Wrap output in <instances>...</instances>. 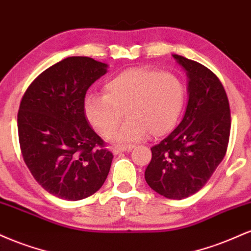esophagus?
Masks as SVG:
<instances>
[{"label":"esophagus","instance_id":"34e87169","mask_svg":"<svg viewBox=\"0 0 251 251\" xmlns=\"http://www.w3.org/2000/svg\"><path fill=\"white\" fill-rule=\"evenodd\" d=\"M132 149H133V146H120V148H114L112 150V152H113V154H118L120 153V152L132 151Z\"/></svg>","mask_w":251,"mask_h":251}]
</instances>
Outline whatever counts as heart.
I'll return each instance as SVG.
<instances>
[{"instance_id":"1","label":"heart","mask_w":251,"mask_h":251,"mask_svg":"<svg viewBox=\"0 0 251 251\" xmlns=\"http://www.w3.org/2000/svg\"><path fill=\"white\" fill-rule=\"evenodd\" d=\"M185 99V86L176 74L135 67L107 80L103 94L88 93L83 109L92 127L105 138L117 128L125 111L128 122L109 138L123 145L139 142L148 132L159 137L172 131Z\"/></svg>"}]
</instances>
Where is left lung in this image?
<instances>
[{
    "label": "left lung",
    "mask_w": 251,
    "mask_h": 251,
    "mask_svg": "<svg viewBox=\"0 0 251 251\" xmlns=\"http://www.w3.org/2000/svg\"><path fill=\"white\" fill-rule=\"evenodd\" d=\"M189 77V101L179 125L151 149L145 180L169 200L196 194L223 160L231 117L226 89L209 68L174 54Z\"/></svg>",
    "instance_id": "left-lung-1"
}]
</instances>
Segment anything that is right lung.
Here are the masks:
<instances>
[{"instance_id":"obj_1","label":"right lung","mask_w":251,"mask_h":251,"mask_svg":"<svg viewBox=\"0 0 251 251\" xmlns=\"http://www.w3.org/2000/svg\"><path fill=\"white\" fill-rule=\"evenodd\" d=\"M107 72L106 63L71 56L30 83L17 114L25 165L46 191L67 201L87 198L102 186L113 154L85 117V97Z\"/></svg>"}]
</instances>
